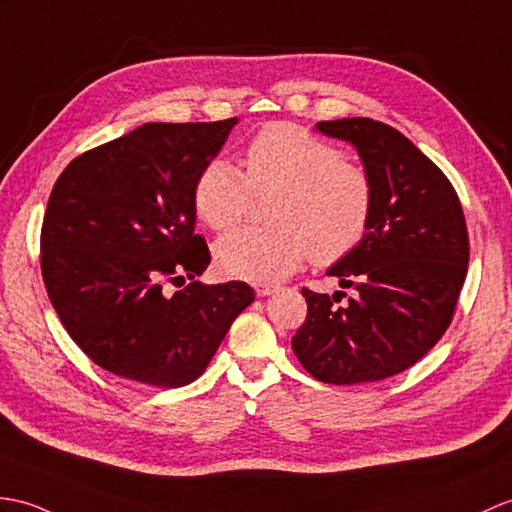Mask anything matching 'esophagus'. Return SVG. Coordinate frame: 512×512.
Listing matches in <instances>:
<instances>
[{"mask_svg":"<svg viewBox=\"0 0 512 512\" xmlns=\"http://www.w3.org/2000/svg\"><path fill=\"white\" fill-rule=\"evenodd\" d=\"M253 288H255L257 296H268L270 292H275L277 285L275 283H268V281H255Z\"/></svg>","mask_w":512,"mask_h":512,"instance_id":"esophagus-1","label":"esophagus"}]
</instances>
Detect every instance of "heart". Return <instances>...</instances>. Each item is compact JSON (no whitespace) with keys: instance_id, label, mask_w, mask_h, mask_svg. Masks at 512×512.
Wrapping results in <instances>:
<instances>
[{"instance_id":"b5f03b06","label":"heart","mask_w":512,"mask_h":512,"mask_svg":"<svg viewBox=\"0 0 512 512\" xmlns=\"http://www.w3.org/2000/svg\"><path fill=\"white\" fill-rule=\"evenodd\" d=\"M270 194V227L235 229L213 246L222 275L272 281L305 259L331 266L351 255L371 227L375 183L364 165L285 122L248 141L244 172L224 159L209 161L196 178L194 209L209 229L224 231L244 220L255 196Z\"/></svg>"}]
</instances>
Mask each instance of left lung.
<instances>
[{
	"instance_id": "8db88e82",
	"label": "left lung",
	"mask_w": 512,
	"mask_h": 512,
	"mask_svg": "<svg viewBox=\"0 0 512 512\" xmlns=\"http://www.w3.org/2000/svg\"><path fill=\"white\" fill-rule=\"evenodd\" d=\"M358 148L375 183V209L362 244L327 275L347 296L303 288L305 323L292 338L318 382L368 384L406 371L443 338L469 266V233L454 185L397 128L371 117L318 122Z\"/></svg>"
}]
</instances>
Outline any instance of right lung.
Listing matches in <instances>:
<instances>
[{"label":"right lung","instance_id":"obj_1","mask_svg":"<svg viewBox=\"0 0 512 512\" xmlns=\"http://www.w3.org/2000/svg\"><path fill=\"white\" fill-rule=\"evenodd\" d=\"M235 124H144L82 152L54 183L41 275L67 334L104 371L157 388L194 382L253 303L244 281H194L211 261L194 233V185Z\"/></svg>","mask_w":512,"mask_h":512}]
</instances>
